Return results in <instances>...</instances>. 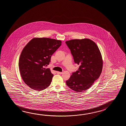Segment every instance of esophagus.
Returning <instances> with one entry per match:
<instances>
[{
    "instance_id": "esophagus-1",
    "label": "esophagus",
    "mask_w": 126,
    "mask_h": 126,
    "mask_svg": "<svg viewBox=\"0 0 126 126\" xmlns=\"http://www.w3.org/2000/svg\"><path fill=\"white\" fill-rule=\"evenodd\" d=\"M56 73L57 74H62L63 73L62 72H58V71L56 72Z\"/></svg>"
}]
</instances>
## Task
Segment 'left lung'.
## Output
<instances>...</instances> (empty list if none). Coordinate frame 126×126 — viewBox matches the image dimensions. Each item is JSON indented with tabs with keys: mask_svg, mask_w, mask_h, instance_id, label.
Listing matches in <instances>:
<instances>
[{
	"mask_svg": "<svg viewBox=\"0 0 126 126\" xmlns=\"http://www.w3.org/2000/svg\"><path fill=\"white\" fill-rule=\"evenodd\" d=\"M66 44L75 63L80 65L66 84L73 91L81 92L90 88L99 78L103 68L102 55L96 44L89 39L71 40Z\"/></svg>",
	"mask_w": 126,
	"mask_h": 126,
	"instance_id": "obj_1",
	"label": "left lung"
}]
</instances>
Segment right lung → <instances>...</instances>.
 Listing matches in <instances>:
<instances>
[{
  "mask_svg": "<svg viewBox=\"0 0 126 126\" xmlns=\"http://www.w3.org/2000/svg\"><path fill=\"white\" fill-rule=\"evenodd\" d=\"M61 44L60 40L34 38L24 47L18 65L22 80L31 88L41 91L50 85L54 75L49 68L46 67Z\"/></svg>",
  "mask_w": 126,
  "mask_h": 126,
  "instance_id": "1",
  "label": "right lung"
}]
</instances>
